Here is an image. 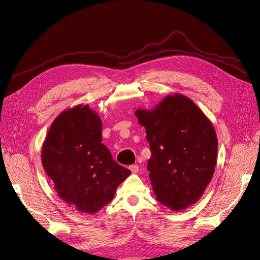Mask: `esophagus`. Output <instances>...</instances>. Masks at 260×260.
Masks as SVG:
<instances>
[{
	"instance_id": "obj_1",
	"label": "esophagus",
	"mask_w": 260,
	"mask_h": 260,
	"mask_svg": "<svg viewBox=\"0 0 260 260\" xmlns=\"http://www.w3.org/2000/svg\"><path fill=\"white\" fill-rule=\"evenodd\" d=\"M129 169H130V171L132 172V173H137L138 172V170H139V168H138V166L137 165H132V166H130L129 167Z\"/></svg>"
}]
</instances>
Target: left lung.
Segmentation results:
<instances>
[{"instance_id": "8db88e82", "label": "left lung", "mask_w": 260, "mask_h": 260, "mask_svg": "<svg viewBox=\"0 0 260 260\" xmlns=\"http://www.w3.org/2000/svg\"><path fill=\"white\" fill-rule=\"evenodd\" d=\"M146 128L150 180L158 202L172 210L194 204L209 184L216 165L212 124L188 98L167 96L154 110L135 112Z\"/></svg>"}]
</instances>
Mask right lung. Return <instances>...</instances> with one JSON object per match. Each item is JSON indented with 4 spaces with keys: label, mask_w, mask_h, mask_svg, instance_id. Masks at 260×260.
<instances>
[{
    "label": "right lung",
    "mask_w": 260,
    "mask_h": 260,
    "mask_svg": "<svg viewBox=\"0 0 260 260\" xmlns=\"http://www.w3.org/2000/svg\"><path fill=\"white\" fill-rule=\"evenodd\" d=\"M42 160L58 196L85 213L107 205L131 174L102 144V121L87 105L57 116L44 143Z\"/></svg>",
    "instance_id": "obj_1"
}]
</instances>
